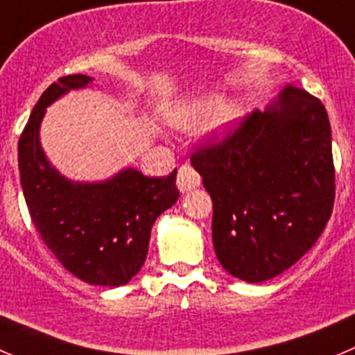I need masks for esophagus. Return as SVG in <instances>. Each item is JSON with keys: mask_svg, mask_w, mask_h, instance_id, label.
Masks as SVG:
<instances>
[{"mask_svg": "<svg viewBox=\"0 0 355 355\" xmlns=\"http://www.w3.org/2000/svg\"><path fill=\"white\" fill-rule=\"evenodd\" d=\"M201 177L196 170H194L191 164H184V166L178 168V175H177V185L180 189L182 193H187V191H193L200 185Z\"/></svg>", "mask_w": 355, "mask_h": 355, "instance_id": "34e87169", "label": "esophagus"}]
</instances>
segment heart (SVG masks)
<instances>
[{
	"label": "heart",
	"instance_id": "b5f03b06",
	"mask_svg": "<svg viewBox=\"0 0 355 355\" xmlns=\"http://www.w3.org/2000/svg\"><path fill=\"white\" fill-rule=\"evenodd\" d=\"M218 101H220V99L214 98V96L187 99V101L178 103V105H175V107H171L170 110L166 112V121L178 129H196L198 125L203 124V122L217 110ZM234 117H236V112L227 110L226 114H223L214 122V128H224V125L230 124Z\"/></svg>",
	"mask_w": 355,
	"mask_h": 355
}]
</instances>
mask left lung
<instances>
[{"label": "left lung", "instance_id": "left-lung-1", "mask_svg": "<svg viewBox=\"0 0 355 355\" xmlns=\"http://www.w3.org/2000/svg\"><path fill=\"white\" fill-rule=\"evenodd\" d=\"M191 162L214 203L215 256L245 282L270 280L300 261L333 211L329 119L304 89L287 85Z\"/></svg>", "mask_w": 355, "mask_h": 355}]
</instances>
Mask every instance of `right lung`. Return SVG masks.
I'll list each match as a JSON object with an SVG mask.
<instances>
[{"label": "right lung", "mask_w": 355, "mask_h": 355, "mask_svg": "<svg viewBox=\"0 0 355 355\" xmlns=\"http://www.w3.org/2000/svg\"><path fill=\"white\" fill-rule=\"evenodd\" d=\"M92 82L68 75L49 85L19 138V170L26 205L55 259L91 286H124L147 259L155 218L177 203V170L168 177L121 171L99 184L69 182L51 166L40 145L45 108L71 89Z\"/></svg>", "instance_id": "add662e5"}]
</instances>
